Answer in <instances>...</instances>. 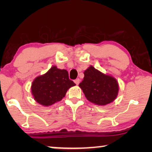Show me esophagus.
<instances>
[{"label": "esophagus", "instance_id": "1", "mask_svg": "<svg viewBox=\"0 0 152 152\" xmlns=\"http://www.w3.org/2000/svg\"><path fill=\"white\" fill-rule=\"evenodd\" d=\"M74 82H75V83L77 85H78L79 84H80V79H76V80H75Z\"/></svg>", "mask_w": 152, "mask_h": 152}]
</instances>
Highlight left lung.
<instances>
[{
    "label": "left lung",
    "mask_w": 152,
    "mask_h": 152,
    "mask_svg": "<svg viewBox=\"0 0 152 152\" xmlns=\"http://www.w3.org/2000/svg\"><path fill=\"white\" fill-rule=\"evenodd\" d=\"M84 74V80L79 86L89 102L104 106L115 100L119 91V85L115 78L102 73L93 66H89Z\"/></svg>",
    "instance_id": "1"
}]
</instances>
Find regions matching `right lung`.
<instances>
[{
  "mask_svg": "<svg viewBox=\"0 0 152 152\" xmlns=\"http://www.w3.org/2000/svg\"><path fill=\"white\" fill-rule=\"evenodd\" d=\"M75 84L69 80L66 70L54 66L46 73L37 77L32 82L31 91L34 100L40 104L48 107L65 97L70 87Z\"/></svg>",
  "mask_w": 152,
  "mask_h": 152,
  "instance_id": "right-lung-1",
  "label": "right lung"
}]
</instances>
